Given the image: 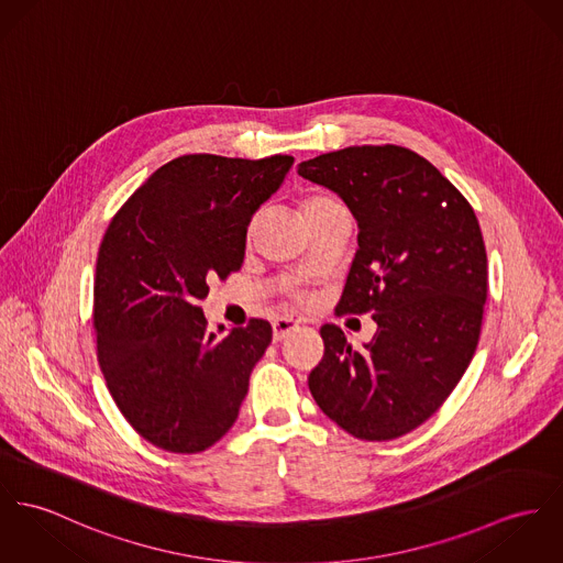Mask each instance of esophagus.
<instances>
[{
	"mask_svg": "<svg viewBox=\"0 0 563 563\" xmlns=\"http://www.w3.org/2000/svg\"><path fill=\"white\" fill-rule=\"evenodd\" d=\"M296 328H298V321H296L294 317H278V319H274V323H272V330H274V343L283 341L285 336H289Z\"/></svg>",
	"mask_w": 563,
	"mask_h": 563,
	"instance_id": "esophagus-1",
	"label": "esophagus"
}]
</instances>
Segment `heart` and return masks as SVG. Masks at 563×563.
Returning a JSON list of instances; mask_svg holds the SVG:
<instances>
[{"label":"heart","mask_w":563,"mask_h":563,"mask_svg":"<svg viewBox=\"0 0 563 563\" xmlns=\"http://www.w3.org/2000/svg\"><path fill=\"white\" fill-rule=\"evenodd\" d=\"M332 203H336V201L332 197H328V195H308L302 201L303 217L310 214V212H317L321 208H328Z\"/></svg>","instance_id":"obj_1"}]
</instances>
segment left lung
Listing matches in <instances>:
<instances>
[{"label":"left lung","instance_id":"1","mask_svg":"<svg viewBox=\"0 0 563 563\" xmlns=\"http://www.w3.org/2000/svg\"><path fill=\"white\" fill-rule=\"evenodd\" d=\"M298 174L334 190L357 220V251L336 314L373 312L377 334L353 351L325 323L308 375L321 411L364 441L424 424L476 353L488 294L476 212L420 154L353 145L310 158Z\"/></svg>","mask_w":563,"mask_h":563}]
</instances>
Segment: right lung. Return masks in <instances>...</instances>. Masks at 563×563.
Returning a JSON list of instances; mask_svg holds the SVG:
<instances>
[{
  "mask_svg": "<svg viewBox=\"0 0 563 563\" xmlns=\"http://www.w3.org/2000/svg\"><path fill=\"white\" fill-rule=\"evenodd\" d=\"M291 165L283 154H186L150 175L107 227L93 278L98 364L130 427L165 452H203L233 427L272 343L265 319L218 339L199 300L242 267L253 214Z\"/></svg>",
  "mask_w": 563,
  "mask_h": 563,
  "instance_id": "obj_1",
  "label": "right lung"
}]
</instances>
